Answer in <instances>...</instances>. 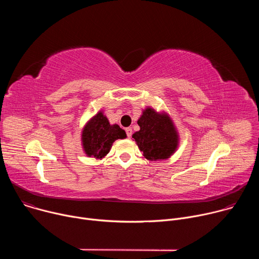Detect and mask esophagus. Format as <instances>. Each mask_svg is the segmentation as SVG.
Instances as JSON below:
<instances>
[{
	"label": "esophagus",
	"mask_w": 259,
	"mask_h": 259,
	"mask_svg": "<svg viewBox=\"0 0 259 259\" xmlns=\"http://www.w3.org/2000/svg\"><path fill=\"white\" fill-rule=\"evenodd\" d=\"M126 134H127V136L130 138L131 135H132V129H131V128H126Z\"/></svg>",
	"instance_id": "obj_1"
}]
</instances>
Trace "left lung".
<instances>
[{
    "label": "left lung",
    "mask_w": 259,
    "mask_h": 259,
    "mask_svg": "<svg viewBox=\"0 0 259 259\" xmlns=\"http://www.w3.org/2000/svg\"><path fill=\"white\" fill-rule=\"evenodd\" d=\"M140 130L132 137L137 142L144 158L157 161L169 158L176 150L178 135L167 115H160L153 108H146L137 121Z\"/></svg>",
    "instance_id": "1"
}]
</instances>
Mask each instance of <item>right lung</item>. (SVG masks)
I'll use <instances>...</instances> for the list:
<instances>
[{
  "instance_id": "right-lung-1",
  "label": "right lung",
  "mask_w": 259,
  "mask_h": 259,
  "mask_svg": "<svg viewBox=\"0 0 259 259\" xmlns=\"http://www.w3.org/2000/svg\"><path fill=\"white\" fill-rule=\"evenodd\" d=\"M126 137V132L119 125H110L102 113H98L85 126L82 134L84 151L87 156L101 159L110 150L116 139Z\"/></svg>"
}]
</instances>
